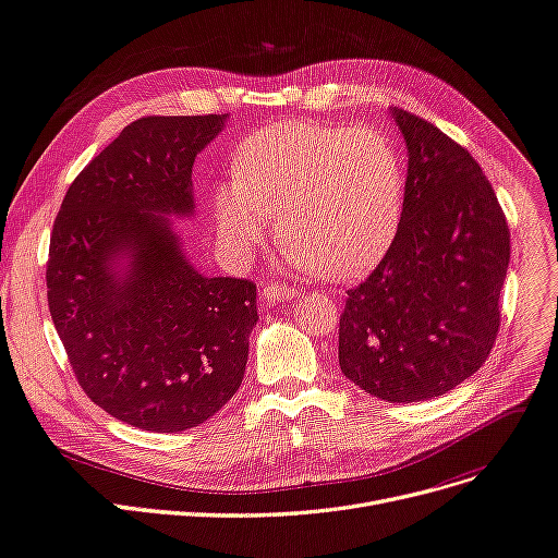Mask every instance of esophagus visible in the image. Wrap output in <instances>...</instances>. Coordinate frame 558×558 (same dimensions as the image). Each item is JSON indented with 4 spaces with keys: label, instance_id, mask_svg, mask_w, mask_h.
<instances>
[{
    "label": "esophagus",
    "instance_id": "34e87169",
    "mask_svg": "<svg viewBox=\"0 0 558 558\" xmlns=\"http://www.w3.org/2000/svg\"><path fill=\"white\" fill-rule=\"evenodd\" d=\"M259 294L264 301H294L299 296L296 289L289 284H264Z\"/></svg>",
    "mask_w": 558,
    "mask_h": 558
}]
</instances>
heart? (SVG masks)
<instances>
[{
  "instance_id": "b5f03b06",
  "label": "heart",
  "mask_w": 558,
  "mask_h": 558,
  "mask_svg": "<svg viewBox=\"0 0 558 558\" xmlns=\"http://www.w3.org/2000/svg\"><path fill=\"white\" fill-rule=\"evenodd\" d=\"M236 175L214 191L223 244L248 255L271 234L310 274L353 278L390 248L403 211V161L376 130L294 120L253 132L236 153Z\"/></svg>"
}]
</instances>
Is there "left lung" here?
Instances as JSON below:
<instances>
[{"mask_svg": "<svg viewBox=\"0 0 558 558\" xmlns=\"http://www.w3.org/2000/svg\"><path fill=\"white\" fill-rule=\"evenodd\" d=\"M408 148L395 241L339 317V367L392 403L442 397L499 332L511 232L476 159L428 120L392 109Z\"/></svg>", "mask_w": 558, "mask_h": 558, "instance_id": "1", "label": "left lung"}]
</instances>
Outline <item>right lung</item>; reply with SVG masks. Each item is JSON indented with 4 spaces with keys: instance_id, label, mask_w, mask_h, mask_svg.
Returning <instances> with one entry per match:
<instances>
[{
    "instance_id": "add662e5",
    "label": "right lung",
    "mask_w": 558,
    "mask_h": 558,
    "mask_svg": "<svg viewBox=\"0 0 558 558\" xmlns=\"http://www.w3.org/2000/svg\"><path fill=\"white\" fill-rule=\"evenodd\" d=\"M228 116L134 120L70 184L50 236L47 305L86 397L175 433L232 399L257 324L251 280L205 278L166 216L193 211L191 168Z\"/></svg>"
}]
</instances>
